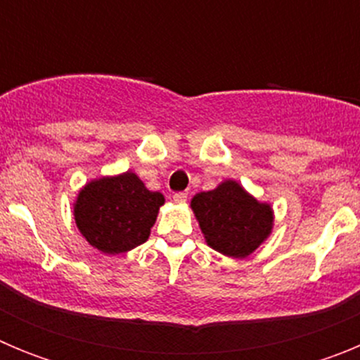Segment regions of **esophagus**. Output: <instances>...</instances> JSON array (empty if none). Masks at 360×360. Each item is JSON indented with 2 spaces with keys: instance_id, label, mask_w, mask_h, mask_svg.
Masks as SVG:
<instances>
[{
  "instance_id": "1",
  "label": "esophagus",
  "mask_w": 360,
  "mask_h": 360,
  "mask_svg": "<svg viewBox=\"0 0 360 360\" xmlns=\"http://www.w3.org/2000/svg\"><path fill=\"white\" fill-rule=\"evenodd\" d=\"M173 200L176 203H184L187 200V193H174L173 195Z\"/></svg>"
}]
</instances>
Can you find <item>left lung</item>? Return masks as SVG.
<instances>
[{
  "label": "left lung",
  "instance_id": "1",
  "mask_svg": "<svg viewBox=\"0 0 360 360\" xmlns=\"http://www.w3.org/2000/svg\"><path fill=\"white\" fill-rule=\"evenodd\" d=\"M211 249L229 257H247L270 236L274 212L269 203L257 202L234 180L216 189L198 193L191 200Z\"/></svg>",
  "mask_w": 360,
  "mask_h": 360
}]
</instances>
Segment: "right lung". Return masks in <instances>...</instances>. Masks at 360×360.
I'll return each instance as SVG.
<instances>
[{"label":"right lung","mask_w":360,"mask_h":360,"mask_svg":"<svg viewBox=\"0 0 360 360\" xmlns=\"http://www.w3.org/2000/svg\"><path fill=\"white\" fill-rule=\"evenodd\" d=\"M164 195L153 193L131 171L86 184L73 203V218L86 241L104 254H122L144 243Z\"/></svg>","instance_id":"add662e5"}]
</instances>
